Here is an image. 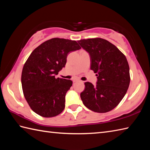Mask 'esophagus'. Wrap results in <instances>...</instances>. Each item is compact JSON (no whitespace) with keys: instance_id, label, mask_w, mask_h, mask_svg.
<instances>
[{"instance_id":"esophagus-1","label":"esophagus","mask_w":150,"mask_h":150,"mask_svg":"<svg viewBox=\"0 0 150 150\" xmlns=\"http://www.w3.org/2000/svg\"><path fill=\"white\" fill-rule=\"evenodd\" d=\"M79 79H73V82H79Z\"/></svg>"}]
</instances>
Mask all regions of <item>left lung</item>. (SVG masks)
<instances>
[{
    "instance_id": "8db88e82",
    "label": "left lung",
    "mask_w": 150,
    "mask_h": 150,
    "mask_svg": "<svg viewBox=\"0 0 150 150\" xmlns=\"http://www.w3.org/2000/svg\"><path fill=\"white\" fill-rule=\"evenodd\" d=\"M78 43L90 57V69L97 81L96 85L86 82L81 93L84 105L97 113H106L114 109L128 90L129 68L125 55L113 45L100 38L78 40Z\"/></svg>"
}]
</instances>
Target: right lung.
Returning a JSON list of instances; mask_svg holds the SVG:
<instances>
[{
  "instance_id": "add662e5",
  "label": "right lung",
  "mask_w": 150,
  "mask_h": 150,
  "mask_svg": "<svg viewBox=\"0 0 150 150\" xmlns=\"http://www.w3.org/2000/svg\"><path fill=\"white\" fill-rule=\"evenodd\" d=\"M81 48L75 40L54 38L31 53L22 69L21 83L24 97L35 113L52 117L64 109L72 81L55 75L65 67L69 53Z\"/></svg>"
}]
</instances>
